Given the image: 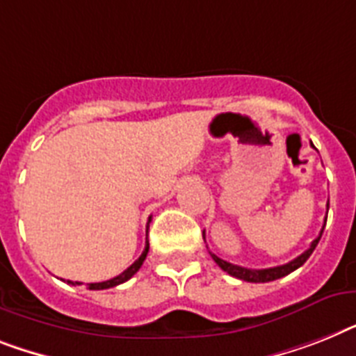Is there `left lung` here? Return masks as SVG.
<instances>
[{
	"label": "left lung",
	"mask_w": 356,
	"mask_h": 356,
	"mask_svg": "<svg viewBox=\"0 0 356 356\" xmlns=\"http://www.w3.org/2000/svg\"><path fill=\"white\" fill-rule=\"evenodd\" d=\"M311 145H313V143H311ZM327 209H330V202H327ZM324 227H325V224H324ZM322 233H324V229H322L318 236H316L315 240L311 242L309 249L302 252L300 257H296L295 260H291L289 264H284V266H277V267H269V269H248V267L234 266V264L225 262V260L218 258L216 254H213V252H211V257H213L214 262L218 264V266L222 267L225 273H229L231 277L240 278V280H245V282H254V284H258V282H273V280H278V278H282V277H286V275H289V273L296 271V269H298L300 266H304L305 260L311 257V252L315 251L316 243H318V240L322 238Z\"/></svg>",
	"instance_id": "left-lung-1"
}]
</instances>
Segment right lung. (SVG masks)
I'll return each instance as SVG.
<instances>
[{"label":"right lung","mask_w":356,"mask_h":356,"mask_svg":"<svg viewBox=\"0 0 356 356\" xmlns=\"http://www.w3.org/2000/svg\"><path fill=\"white\" fill-rule=\"evenodd\" d=\"M149 222H151V218H149ZM147 252H149V242H145V249H143V252L140 254V258H138L136 262L132 264L131 267H127L125 271L122 273V275H118V277L111 278V280H105V282H96V284H87L89 286V289L92 291H99V289H108V287H114V286H120V284H123V282H127L129 278L132 277V275H136L138 269L142 267L143 260H145ZM69 284H72V286H76V284H79V282H70Z\"/></svg>","instance_id":"obj_1"}]
</instances>
